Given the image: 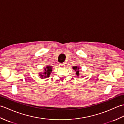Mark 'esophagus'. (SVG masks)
<instances>
[{
  "label": "esophagus",
  "instance_id": "obj_1",
  "mask_svg": "<svg viewBox=\"0 0 124 124\" xmlns=\"http://www.w3.org/2000/svg\"><path fill=\"white\" fill-rule=\"evenodd\" d=\"M59 66H62V67H64L65 66V62H63V63H60L59 64Z\"/></svg>",
  "mask_w": 124,
  "mask_h": 124
}]
</instances>
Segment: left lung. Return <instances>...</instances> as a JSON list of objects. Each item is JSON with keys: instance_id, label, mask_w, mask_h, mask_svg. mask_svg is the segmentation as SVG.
Masks as SVG:
<instances>
[{"instance_id": "obj_1", "label": "left lung", "mask_w": 124, "mask_h": 124, "mask_svg": "<svg viewBox=\"0 0 124 124\" xmlns=\"http://www.w3.org/2000/svg\"><path fill=\"white\" fill-rule=\"evenodd\" d=\"M74 70H76V75H78V76L79 75V68H78L77 66H74L73 67Z\"/></svg>"}]
</instances>
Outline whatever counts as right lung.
Returning <instances> with one entry per match:
<instances>
[{"instance_id": "1", "label": "right lung", "mask_w": 124, "mask_h": 124, "mask_svg": "<svg viewBox=\"0 0 124 124\" xmlns=\"http://www.w3.org/2000/svg\"><path fill=\"white\" fill-rule=\"evenodd\" d=\"M52 71V67L51 66H46V68H45V72L42 74H40L41 78H43V77L45 78H49L50 76V73Z\"/></svg>"}]
</instances>
